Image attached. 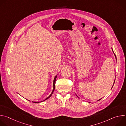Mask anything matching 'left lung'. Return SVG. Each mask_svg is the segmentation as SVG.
<instances>
[{"mask_svg":"<svg viewBox=\"0 0 126 126\" xmlns=\"http://www.w3.org/2000/svg\"><path fill=\"white\" fill-rule=\"evenodd\" d=\"M112 50H113V49H112ZM113 52H114V51H113ZM114 55H115V57H116V55L115 54V53H114ZM116 59H117V58H116ZM115 81H114V83H115ZM101 100V99H100L99 100ZM99 100H98V101H99Z\"/></svg>","mask_w":126,"mask_h":126,"instance_id":"left-lung-1","label":"left lung"}]
</instances>
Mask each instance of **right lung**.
<instances>
[{"label":"right lung","mask_w":126,"mask_h":126,"mask_svg":"<svg viewBox=\"0 0 126 126\" xmlns=\"http://www.w3.org/2000/svg\"><path fill=\"white\" fill-rule=\"evenodd\" d=\"M56 77H57V76H56L55 77V78H54V81H53V91H52V93H51V94L50 95V96H49V97H48L46 99H45L44 101H45V100H47V99H48V98H49L51 96V95H52V94H53V92H54V89H55V81H56ZM42 102V101H41ZM39 102H34V103H39Z\"/></svg>","instance_id":"1"}]
</instances>
